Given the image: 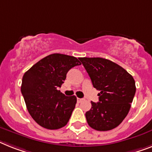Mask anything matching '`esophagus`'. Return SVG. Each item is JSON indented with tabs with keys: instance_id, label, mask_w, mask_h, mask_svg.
Returning a JSON list of instances; mask_svg holds the SVG:
<instances>
[{
	"instance_id": "34e87169",
	"label": "esophagus",
	"mask_w": 152,
	"mask_h": 152,
	"mask_svg": "<svg viewBox=\"0 0 152 152\" xmlns=\"http://www.w3.org/2000/svg\"><path fill=\"white\" fill-rule=\"evenodd\" d=\"M82 101H83V99H80V98H77V102H78V103L81 102Z\"/></svg>"
}]
</instances>
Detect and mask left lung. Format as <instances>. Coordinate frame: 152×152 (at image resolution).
Segmentation results:
<instances>
[{
	"label": "left lung",
	"mask_w": 152,
	"mask_h": 152,
	"mask_svg": "<svg viewBox=\"0 0 152 152\" xmlns=\"http://www.w3.org/2000/svg\"><path fill=\"white\" fill-rule=\"evenodd\" d=\"M93 87L100 91L99 102H91L85 113L91 128L106 131L119 126L131 106L136 86L134 77L116 63L101 57H81Z\"/></svg>",
	"instance_id": "left-lung-1"
}]
</instances>
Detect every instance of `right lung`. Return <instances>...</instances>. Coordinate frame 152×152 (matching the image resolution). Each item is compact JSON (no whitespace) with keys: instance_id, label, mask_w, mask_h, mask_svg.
I'll use <instances>...</instances> for the list:
<instances>
[{"instance_id":"add662e5","label":"right lung","mask_w":152,"mask_h":152,"mask_svg":"<svg viewBox=\"0 0 152 152\" xmlns=\"http://www.w3.org/2000/svg\"><path fill=\"white\" fill-rule=\"evenodd\" d=\"M76 57L61 53L46 56L24 74L21 91L28 113L39 125L49 130L64 126L77 102L57 90L70 69L81 65Z\"/></svg>"}]
</instances>
